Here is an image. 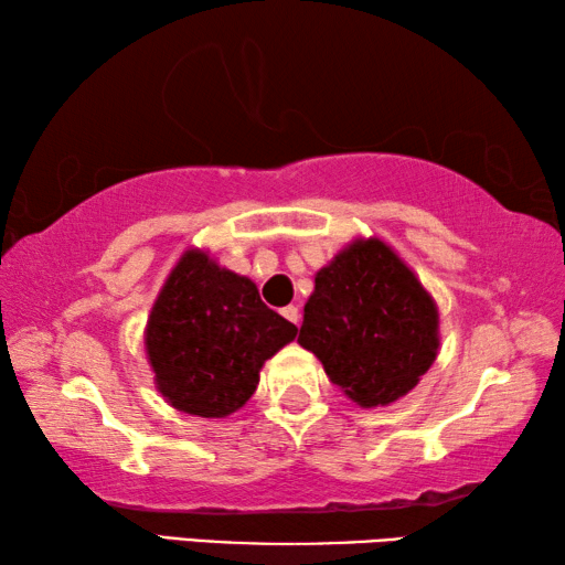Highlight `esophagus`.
<instances>
[{
	"label": "esophagus",
	"mask_w": 565,
	"mask_h": 565,
	"mask_svg": "<svg viewBox=\"0 0 565 565\" xmlns=\"http://www.w3.org/2000/svg\"><path fill=\"white\" fill-rule=\"evenodd\" d=\"M281 313H284V319H289L291 323H296V327H299L301 313H299V309H296V306H286V309H281Z\"/></svg>",
	"instance_id": "1"
}]
</instances>
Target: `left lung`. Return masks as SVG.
<instances>
[{"label":"left lung","mask_w":565,"mask_h":565,"mask_svg":"<svg viewBox=\"0 0 565 565\" xmlns=\"http://www.w3.org/2000/svg\"><path fill=\"white\" fill-rule=\"evenodd\" d=\"M438 306L381 238H353L317 271L299 343L363 408L406 396L438 353Z\"/></svg>","instance_id":"left-lung-1"}]
</instances>
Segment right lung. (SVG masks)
I'll use <instances>...</instances> for the list:
<instances>
[{
  "label": "right lung",
  "mask_w": 565,
  "mask_h": 565,
  "mask_svg": "<svg viewBox=\"0 0 565 565\" xmlns=\"http://www.w3.org/2000/svg\"><path fill=\"white\" fill-rule=\"evenodd\" d=\"M294 339V323L262 301L252 279L218 266L202 248L181 254L145 331L159 394L202 418L242 408L264 361Z\"/></svg>",
  "instance_id": "add662e5"
}]
</instances>
